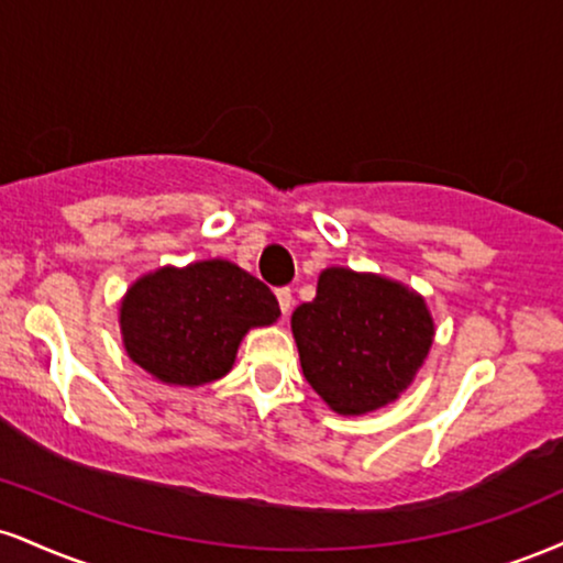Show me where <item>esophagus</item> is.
I'll list each match as a JSON object with an SVG mask.
<instances>
[{
    "label": "esophagus",
    "mask_w": 563,
    "mask_h": 563,
    "mask_svg": "<svg viewBox=\"0 0 563 563\" xmlns=\"http://www.w3.org/2000/svg\"><path fill=\"white\" fill-rule=\"evenodd\" d=\"M275 296H277V303H280L283 317H286L290 311V303H294V294H290V288H277Z\"/></svg>",
    "instance_id": "esophagus-1"
}]
</instances>
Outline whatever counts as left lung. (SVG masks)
I'll return each mask as SVG.
<instances>
[{"label":"left lung","instance_id":"8db88e82","mask_svg":"<svg viewBox=\"0 0 563 563\" xmlns=\"http://www.w3.org/2000/svg\"><path fill=\"white\" fill-rule=\"evenodd\" d=\"M290 330L307 383L343 417L396 401L435 335L417 290L346 267L322 269L314 301L294 311Z\"/></svg>","mask_w":563,"mask_h":563}]
</instances>
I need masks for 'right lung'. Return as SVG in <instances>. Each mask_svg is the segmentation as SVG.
Returning <instances> with one entry per match:
<instances>
[{
	"label": "right lung",
	"instance_id": "right-lung-1",
	"mask_svg": "<svg viewBox=\"0 0 563 563\" xmlns=\"http://www.w3.org/2000/svg\"><path fill=\"white\" fill-rule=\"evenodd\" d=\"M277 317L273 290L225 260L162 267L139 277L120 303L128 356L157 380L183 388L225 377L243 335Z\"/></svg>",
	"mask_w": 563,
	"mask_h": 563
}]
</instances>
